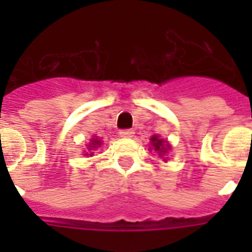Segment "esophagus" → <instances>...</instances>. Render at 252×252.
Masks as SVG:
<instances>
[{"label":"esophagus","instance_id":"obj_1","mask_svg":"<svg viewBox=\"0 0 252 252\" xmlns=\"http://www.w3.org/2000/svg\"><path fill=\"white\" fill-rule=\"evenodd\" d=\"M119 134H120L122 137L130 138V137H133L134 132L132 129H123V130H120V132H119Z\"/></svg>","mask_w":252,"mask_h":252}]
</instances>
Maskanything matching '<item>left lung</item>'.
<instances>
[{
    "label": "left lung",
    "mask_w": 252,
    "mask_h": 252,
    "mask_svg": "<svg viewBox=\"0 0 252 252\" xmlns=\"http://www.w3.org/2000/svg\"><path fill=\"white\" fill-rule=\"evenodd\" d=\"M150 141H152V145H153L154 150H157L161 156L167 152V148H165L164 146H167L168 148V145H165V142L162 141L161 138H158V136H153V137L150 138Z\"/></svg>",
    "instance_id": "left-lung-1"
}]
</instances>
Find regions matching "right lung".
<instances>
[{
  "instance_id": "obj_1",
  "label": "right lung",
  "mask_w": 252,
  "mask_h": 252,
  "mask_svg": "<svg viewBox=\"0 0 252 252\" xmlns=\"http://www.w3.org/2000/svg\"><path fill=\"white\" fill-rule=\"evenodd\" d=\"M100 144H102V141H100V140H95V138H93V140H91V144L89 145V150L96 149V148H98ZM91 154H93V153H91ZM91 154H90V156H91Z\"/></svg>"
}]
</instances>
